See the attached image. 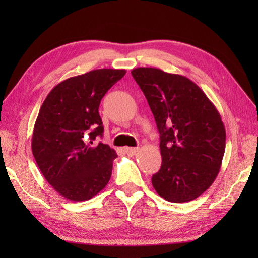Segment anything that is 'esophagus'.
<instances>
[{"label":"esophagus","instance_id":"34e87169","mask_svg":"<svg viewBox=\"0 0 258 258\" xmlns=\"http://www.w3.org/2000/svg\"><path fill=\"white\" fill-rule=\"evenodd\" d=\"M138 151H139L138 147H124V152L126 153V154L131 155V156L134 155Z\"/></svg>","mask_w":258,"mask_h":258}]
</instances>
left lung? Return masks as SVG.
<instances>
[{
    "instance_id": "left-lung-1",
    "label": "left lung",
    "mask_w": 258,
    "mask_h": 258,
    "mask_svg": "<svg viewBox=\"0 0 258 258\" xmlns=\"http://www.w3.org/2000/svg\"><path fill=\"white\" fill-rule=\"evenodd\" d=\"M132 75L154 115L162 166L152 176L156 193L172 203L197 199L213 184L225 153L221 115L199 86L183 75L138 68Z\"/></svg>"
}]
</instances>
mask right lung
Masks as SVG:
<instances>
[{"label":"right lung","mask_w":258,"mask_h":258,"mask_svg":"<svg viewBox=\"0 0 258 258\" xmlns=\"http://www.w3.org/2000/svg\"><path fill=\"white\" fill-rule=\"evenodd\" d=\"M125 70L100 69L73 76L48 93L38 112L32 152L43 176L65 199L87 201L105 187L116 152L93 145L103 135L98 106Z\"/></svg>","instance_id":"1"}]
</instances>
